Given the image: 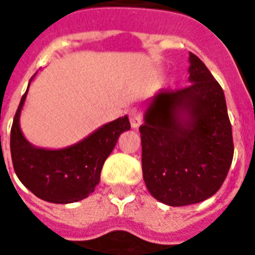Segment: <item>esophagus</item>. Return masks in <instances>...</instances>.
<instances>
[{
	"mask_svg": "<svg viewBox=\"0 0 255 255\" xmlns=\"http://www.w3.org/2000/svg\"><path fill=\"white\" fill-rule=\"evenodd\" d=\"M129 122H131L132 128H139V126L141 124V114L139 110L132 108L129 111Z\"/></svg>",
	"mask_w": 255,
	"mask_h": 255,
	"instance_id": "esophagus-1",
	"label": "esophagus"
}]
</instances>
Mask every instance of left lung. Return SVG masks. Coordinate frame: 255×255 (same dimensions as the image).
<instances>
[{"mask_svg":"<svg viewBox=\"0 0 255 255\" xmlns=\"http://www.w3.org/2000/svg\"><path fill=\"white\" fill-rule=\"evenodd\" d=\"M189 82L160 90L140 126L143 178L149 193L169 206L212 197L233 160L232 124L221 86L202 61L189 54Z\"/></svg>","mask_w":255,"mask_h":255,"instance_id":"8db88e82","label":"left lung"}]
</instances>
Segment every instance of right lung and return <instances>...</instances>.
Masks as SVG:
<instances>
[{"label": "right lung", "instance_id": "obj_1", "mask_svg": "<svg viewBox=\"0 0 255 255\" xmlns=\"http://www.w3.org/2000/svg\"><path fill=\"white\" fill-rule=\"evenodd\" d=\"M27 91L29 87L19 102L10 132V152L15 174L41 200L54 204L81 201L99 184L104 161L118 143L120 133L131 128L128 116L104 124L70 147L38 148L25 139L19 127V116Z\"/></svg>", "mask_w": 255, "mask_h": 255}]
</instances>
